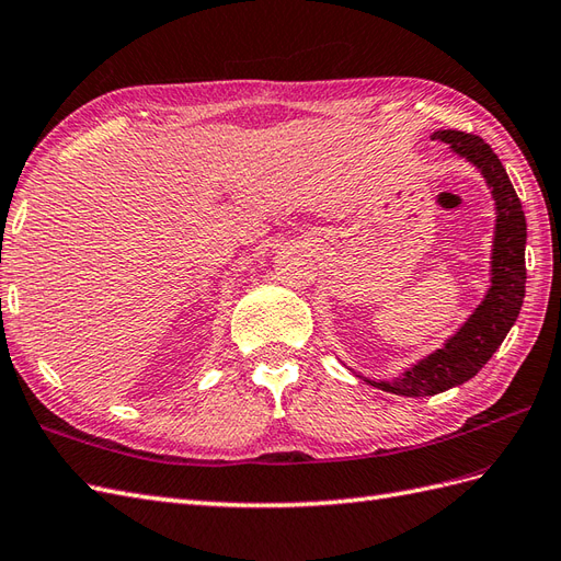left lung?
Wrapping results in <instances>:
<instances>
[{
	"label": "left lung",
	"instance_id": "8db88e82",
	"mask_svg": "<svg viewBox=\"0 0 561 561\" xmlns=\"http://www.w3.org/2000/svg\"><path fill=\"white\" fill-rule=\"evenodd\" d=\"M431 139L450 144V149L477 165L488 186L493 190L497 206V225L493 241V277L483 304L473 310L465 327L426 360L408 369L393 381H369L396 396H436L469 381L491 360L493 353L505 341L512 324L519 318L526 294V218L522 201L507 178L505 165L488 144L459 130H438Z\"/></svg>",
	"mask_w": 561,
	"mask_h": 561
}]
</instances>
